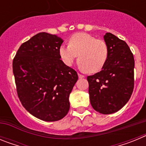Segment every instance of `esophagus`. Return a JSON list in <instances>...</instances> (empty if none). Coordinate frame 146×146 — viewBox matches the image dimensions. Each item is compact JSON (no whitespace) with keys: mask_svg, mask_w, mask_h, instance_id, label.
<instances>
[{"mask_svg":"<svg viewBox=\"0 0 146 146\" xmlns=\"http://www.w3.org/2000/svg\"><path fill=\"white\" fill-rule=\"evenodd\" d=\"M78 77H79V78H83V77H85L84 75H82V74H80V73H78Z\"/></svg>","mask_w":146,"mask_h":146,"instance_id":"1","label":"esophagus"}]
</instances>
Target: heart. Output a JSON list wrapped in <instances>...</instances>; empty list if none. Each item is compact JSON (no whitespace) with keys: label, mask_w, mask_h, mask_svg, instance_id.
Listing matches in <instances>:
<instances>
[{"label":"heart","mask_w":146,"mask_h":146,"mask_svg":"<svg viewBox=\"0 0 146 146\" xmlns=\"http://www.w3.org/2000/svg\"><path fill=\"white\" fill-rule=\"evenodd\" d=\"M59 53L67 66H72L78 55L80 68L89 73H96L106 64L109 49L103 40L86 33H77L70 38L69 46L60 47Z\"/></svg>","instance_id":"b5f03b06"}]
</instances>
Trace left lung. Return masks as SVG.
Listing matches in <instances>:
<instances>
[{"mask_svg":"<svg viewBox=\"0 0 146 146\" xmlns=\"http://www.w3.org/2000/svg\"><path fill=\"white\" fill-rule=\"evenodd\" d=\"M109 49L108 61L102 69L88 76L91 104L96 111L111 114L127 103L134 89L133 54L128 44L115 35L104 36Z\"/></svg>","mask_w":146,"mask_h":146,"instance_id":"left-lung-1","label":"left lung"}]
</instances>
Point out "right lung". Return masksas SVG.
Wrapping results in <instances>:
<instances>
[{
    "instance_id": "1",
    "label": "right lung",
    "mask_w": 146,
    "mask_h": 146,
    "mask_svg": "<svg viewBox=\"0 0 146 146\" xmlns=\"http://www.w3.org/2000/svg\"><path fill=\"white\" fill-rule=\"evenodd\" d=\"M63 40L42 32L22 44L13 59L17 96L36 118L56 121L69 110V94L78 79L74 69L60 60Z\"/></svg>"
}]
</instances>
